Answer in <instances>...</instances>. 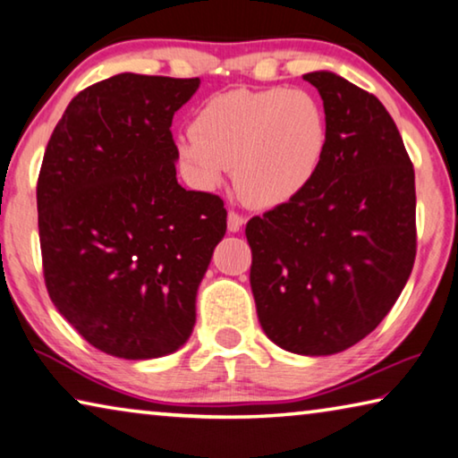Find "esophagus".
<instances>
[{
    "mask_svg": "<svg viewBox=\"0 0 458 458\" xmlns=\"http://www.w3.org/2000/svg\"><path fill=\"white\" fill-rule=\"evenodd\" d=\"M242 226H244V216L234 212V209H230V212H228V230L238 232Z\"/></svg>",
    "mask_w": 458,
    "mask_h": 458,
    "instance_id": "obj_1",
    "label": "esophagus"
}]
</instances>
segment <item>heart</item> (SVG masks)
<instances>
[{
    "label": "heart",
    "mask_w": 458,
    "mask_h": 458,
    "mask_svg": "<svg viewBox=\"0 0 458 458\" xmlns=\"http://www.w3.org/2000/svg\"><path fill=\"white\" fill-rule=\"evenodd\" d=\"M328 148V120L303 89H232L203 101L177 157L193 185L220 187L234 166L242 198L259 208L293 201L316 179Z\"/></svg>",
    "instance_id": "1"
}]
</instances>
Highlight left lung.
Listing matches in <instances>:
<instances>
[{
	"label": "left lung",
	"instance_id": "8db88e82",
	"mask_svg": "<svg viewBox=\"0 0 458 458\" xmlns=\"http://www.w3.org/2000/svg\"><path fill=\"white\" fill-rule=\"evenodd\" d=\"M320 91L328 148L293 201L246 224L259 322L289 352L322 357L371 334L416 260V181L386 106L328 71Z\"/></svg>",
	"mask_w": 458,
	"mask_h": 458
}]
</instances>
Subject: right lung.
Wrapping results in <instances>:
<instances>
[{
    "instance_id": "1",
    "label": "right lung",
    "mask_w": 458,
    "mask_h": 458,
    "mask_svg": "<svg viewBox=\"0 0 458 458\" xmlns=\"http://www.w3.org/2000/svg\"><path fill=\"white\" fill-rule=\"evenodd\" d=\"M199 79L122 72L79 91L42 158V273L91 346L142 360L191 336L195 295L226 234L220 195L177 183L171 122Z\"/></svg>"
}]
</instances>
